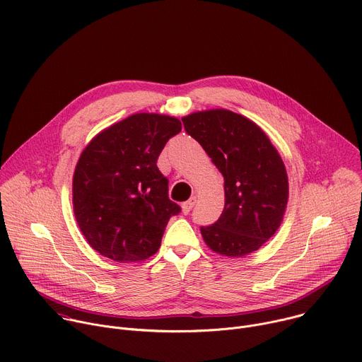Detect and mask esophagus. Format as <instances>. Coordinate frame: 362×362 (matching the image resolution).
<instances>
[{"label": "esophagus", "instance_id": "obj_1", "mask_svg": "<svg viewBox=\"0 0 362 362\" xmlns=\"http://www.w3.org/2000/svg\"><path fill=\"white\" fill-rule=\"evenodd\" d=\"M194 203H196V197H194V196H193V197H190L187 202L182 203V212H183L185 215H187V214L192 211V208L194 206Z\"/></svg>", "mask_w": 362, "mask_h": 362}]
</instances>
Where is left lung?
<instances>
[{"label": "left lung", "instance_id": "8db88e82", "mask_svg": "<svg viewBox=\"0 0 362 362\" xmlns=\"http://www.w3.org/2000/svg\"><path fill=\"white\" fill-rule=\"evenodd\" d=\"M223 176L225 208L216 223L200 228L215 253L240 257L264 246L279 229L289 185L281 154L250 119L226 109L182 119Z\"/></svg>", "mask_w": 362, "mask_h": 362}]
</instances>
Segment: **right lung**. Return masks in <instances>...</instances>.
Here are the masks:
<instances>
[{
    "instance_id": "right-lung-1",
    "label": "right lung",
    "mask_w": 362,
    "mask_h": 362,
    "mask_svg": "<svg viewBox=\"0 0 362 362\" xmlns=\"http://www.w3.org/2000/svg\"><path fill=\"white\" fill-rule=\"evenodd\" d=\"M179 119L136 113L95 134L73 176V208L87 243L116 262H141L160 247L169 219L180 212L158 159Z\"/></svg>"
}]
</instances>
